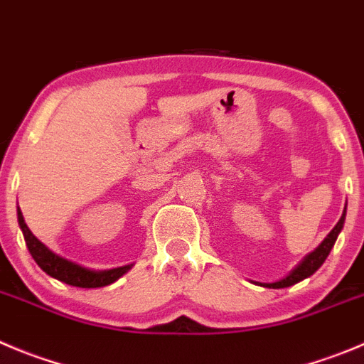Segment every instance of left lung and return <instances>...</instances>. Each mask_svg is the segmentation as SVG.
<instances>
[{"label": "left lung", "mask_w": 364, "mask_h": 364, "mask_svg": "<svg viewBox=\"0 0 364 364\" xmlns=\"http://www.w3.org/2000/svg\"><path fill=\"white\" fill-rule=\"evenodd\" d=\"M343 223H345V210H343V216L340 218V221L336 223V227L328 232V236L325 237L323 243H321L316 250L311 252V254L307 255V257L304 259V261L300 262V264L296 266V268L293 269L288 277H286V279L279 280V282H273V284H262V286H266V288H273V289L288 288V286H293V284L300 282V280H304V279H307L309 275H313V273L316 272L321 264H323L325 259H327V255L331 254L332 247H334L336 240H338V234H340L341 228H343Z\"/></svg>", "instance_id": "left-lung-1"}]
</instances>
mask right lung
<instances>
[{"label": "right lung", "instance_id": "1", "mask_svg": "<svg viewBox=\"0 0 364 364\" xmlns=\"http://www.w3.org/2000/svg\"><path fill=\"white\" fill-rule=\"evenodd\" d=\"M17 221H19L24 241H26V247H28L33 261H36L37 264L41 266V269L46 272L48 275L60 280V282L69 284V286H76V288H103V286L112 284L114 280H117L121 275H124L128 269L132 268V264L121 266V268L105 269V272H92V269L82 268V266L75 264V262L53 254L50 248L44 247V245L33 236L32 230L26 227L19 207H17Z\"/></svg>", "mask_w": 364, "mask_h": 364}]
</instances>
